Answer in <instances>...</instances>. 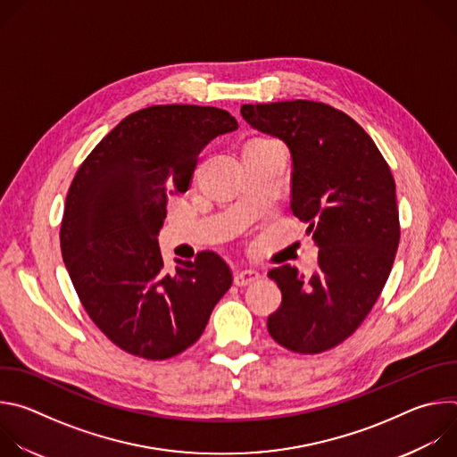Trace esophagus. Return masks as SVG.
I'll use <instances>...</instances> for the list:
<instances>
[{"mask_svg":"<svg viewBox=\"0 0 457 457\" xmlns=\"http://www.w3.org/2000/svg\"><path fill=\"white\" fill-rule=\"evenodd\" d=\"M260 278V273L254 271V270H237L235 275H233V280L238 287H245V286H251L254 284L256 280Z\"/></svg>","mask_w":457,"mask_h":457,"instance_id":"esophagus-1","label":"esophagus"}]
</instances>
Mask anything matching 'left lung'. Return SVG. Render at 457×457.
<instances>
[{
  "mask_svg": "<svg viewBox=\"0 0 457 457\" xmlns=\"http://www.w3.org/2000/svg\"><path fill=\"white\" fill-rule=\"evenodd\" d=\"M240 113L287 145L291 212L320 247L311 278L287 264L268 273L282 291L268 331L298 354L329 351L360 328L393 270L400 244L395 177L365 129L329 104H242Z\"/></svg>",
  "mask_w": 457,
  "mask_h": 457,
  "instance_id": "left-lung-1",
  "label": "left lung"
}]
</instances>
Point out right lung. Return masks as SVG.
Instances as JSON below:
<instances>
[{
	"mask_svg": "<svg viewBox=\"0 0 457 457\" xmlns=\"http://www.w3.org/2000/svg\"><path fill=\"white\" fill-rule=\"evenodd\" d=\"M215 106L155 104L126 115L79 166L59 242L76 293L122 351L168 360L201 338L231 287L224 260L204 251L168 271L157 242L166 191L184 193L203 148L237 129Z\"/></svg>",
	"mask_w": 457,
	"mask_h": 457,
	"instance_id": "right-lung-1",
	"label": "right lung"
}]
</instances>
